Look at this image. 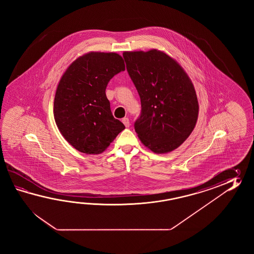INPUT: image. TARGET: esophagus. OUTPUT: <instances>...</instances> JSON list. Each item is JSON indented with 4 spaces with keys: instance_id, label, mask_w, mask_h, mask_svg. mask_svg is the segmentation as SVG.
<instances>
[{
    "instance_id": "34e87169",
    "label": "esophagus",
    "mask_w": 254,
    "mask_h": 254,
    "mask_svg": "<svg viewBox=\"0 0 254 254\" xmlns=\"http://www.w3.org/2000/svg\"><path fill=\"white\" fill-rule=\"evenodd\" d=\"M123 123H124V125H125L126 128H129L130 124H129V120L128 118H124L123 119Z\"/></svg>"
}]
</instances>
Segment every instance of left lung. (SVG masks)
<instances>
[{
	"instance_id": "1",
	"label": "left lung",
	"mask_w": 254,
	"mask_h": 254,
	"mask_svg": "<svg viewBox=\"0 0 254 254\" xmlns=\"http://www.w3.org/2000/svg\"><path fill=\"white\" fill-rule=\"evenodd\" d=\"M123 56L141 104L135 131L151 151H173L189 137L198 119L193 84L184 69L160 51L125 52Z\"/></svg>"
}]
</instances>
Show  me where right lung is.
I'll return each mask as SVG.
<instances>
[{
	"instance_id": "obj_1",
	"label": "right lung",
	"mask_w": 254,
	"mask_h": 254,
	"mask_svg": "<svg viewBox=\"0 0 254 254\" xmlns=\"http://www.w3.org/2000/svg\"><path fill=\"white\" fill-rule=\"evenodd\" d=\"M124 70L119 54L90 53L73 62L62 77L54 97V119L76 150L99 154L125 129L114 118L105 93L110 80Z\"/></svg>"
}]
</instances>
